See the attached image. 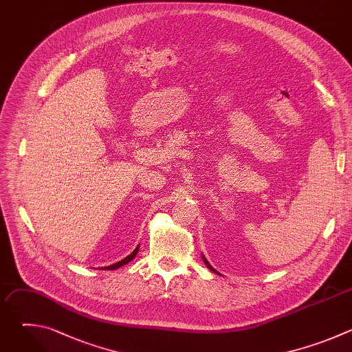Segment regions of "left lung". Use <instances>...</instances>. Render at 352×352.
I'll use <instances>...</instances> for the list:
<instances>
[{
  "instance_id": "left-lung-1",
  "label": "left lung",
  "mask_w": 352,
  "mask_h": 352,
  "mask_svg": "<svg viewBox=\"0 0 352 352\" xmlns=\"http://www.w3.org/2000/svg\"><path fill=\"white\" fill-rule=\"evenodd\" d=\"M202 259H204V262H205V265H206V266H208V267H209V269H210V270H212V272H213V273H217V274H220V273H219V272H216V270H214V269H213V267H212V266H210V263H209V262H208V261H206V258H205V256H202Z\"/></svg>"
}]
</instances>
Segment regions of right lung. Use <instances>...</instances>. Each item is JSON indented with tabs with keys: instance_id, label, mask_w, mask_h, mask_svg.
Segmentation results:
<instances>
[{
	"instance_id": "1",
	"label": "right lung",
	"mask_w": 352,
	"mask_h": 352,
	"mask_svg": "<svg viewBox=\"0 0 352 352\" xmlns=\"http://www.w3.org/2000/svg\"><path fill=\"white\" fill-rule=\"evenodd\" d=\"M138 252H139V245L135 248V250H133V252H132L131 255H128L126 258H124L122 261H120V262H117V263H114V265H110V266L102 267V270H116V269H120L121 266H124V265L129 263V262L136 256V254H138Z\"/></svg>"
}]
</instances>
